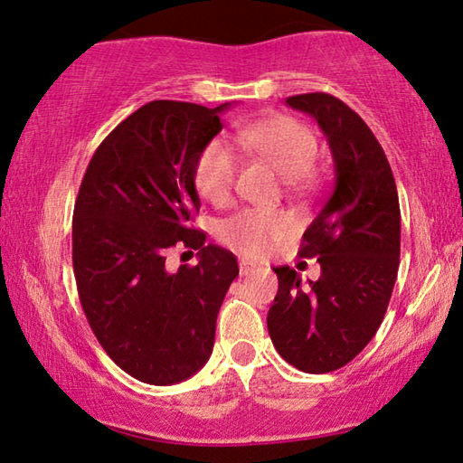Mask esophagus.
Wrapping results in <instances>:
<instances>
[{
    "label": "esophagus",
    "mask_w": 463,
    "mask_h": 463,
    "mask_svg": "<svg viewBox=\"0 0 463 463\" xmlns=\"http://www.w3.org/2000/svg\"><path fill=\"white\" fill-rule=\"evenodd\" d=\"M255 269H257V265H255L253 261H249V260H241V261H239L241 276H249V273H253Z\"/></svg>",
    "instance_id": "34e87169"
}]
</instances>
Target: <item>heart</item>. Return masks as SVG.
Here are the masks:
<instances>
[{"instance_id": "b5f03b06", "label": "heart", "mask_w": 463, "mask_h": 463, "mask_svg": "<svg viewBox=\"0 0 463 463\" xmlns=\"http://www.w3.org/2000/svg\"><path fill=\"white\" fill-rule=\"evenodd\" d=\"M242 151L269 161L289 184H302L318 156L317 137L289 116H268L237 128ZM239 174V155L221 138L210 140L195 161L194 182L202 198L213 203L231 200ZM294 231L292 218L284 213L242 210L221 224V241L247 257H263Z\"/></svg>"}]
</instances>
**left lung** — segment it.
Wrapping results in <instances>:
<instances>
[{"label":"left lung","instance_id":"obj_1","mask_svg":"<svg viewBox=\"0 0 463 463\" xmlns=\"http://www.w3.org/2000/svg\"><path fill=\"white\" fill-rule=\"evenodd\" d=\"M286 104L325 132L335 187L302 237V257H318L320 278L276 268L278 296L268 312L273 347L289 365L326 373L349 364L386 315L401 260V206L390 163L370 127L328 93Z\"/></svg>","mask_w":463,"mask_h":463}]
</instances>
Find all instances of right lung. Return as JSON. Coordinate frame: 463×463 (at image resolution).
Wrapping results in <instances>:
<instances>
[{
	"label": "right lung",
	"mask_w": 463,
	"mask_h": 463,
	"mask_svg": "<svg viewBox=\"0 0 463 463\" xmlns=\"http://www.w3.org/2000/svg\"><path fill=\"white\" fill-rule=\"evenodd\" d=\"M231 104L148 101L93 153L73 210V271L93 335L114 364L145 383L171 386L202 370L216 317L239 276L231 250L187 226L200 210L194 171ZM199 250L175 274L166 249Z\"/></svg>",
	"instance_id": "add662e5"
}]
</instances>
